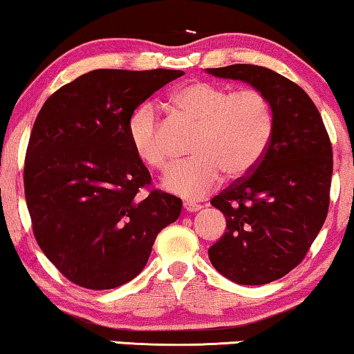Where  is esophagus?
<instances>
[{
  "label": "esophagus",
  "instance_id": "34e87169",
  "mask_svg": "<svg viewBox=\"0 0 354 354\" xmlns=\"http://www.w3.org/2000/svg\"><path fill=\"white\" fill-rule=\"evenodd\" d=\"M184 209L187 211V213H195V211H198V209H202V205H198V203H194V202H184Z\"/></svg>",
  "mask_w": 354,
  "mask_h": 354
}]
</instances>
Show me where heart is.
Instances as JSON below:
<instances>
[{
    "label": "heart",
    "instance_id": "heart-1",
    "mask_svg": "<svg viewBox=\"0 0 354 354\" xmlns=\"http://www.w3.org/2000/svg\"><path fill=\"white\" fill-rule=\"evenodd\" d=\"M167 108L178 118L197 124L191 154L163 179L171 194L198 200L214 191L229 178H241L254 170L270 145L273 109L257 88L227 87L208 81H189L176 87L167 98ZM127 135L131 149L141 162L165 171L171 159L159 133V119L149 103L130 114Z\"/></svg>",
    "mask_w": 354,
    "mask_h": 354
}]
</instances>
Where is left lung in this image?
Masks as SVG:
<instances>
[{"label":"left lung","mask_w":354,"mask_h":354,"mask_svg":"<svg viewBox=\"0 0 354 354\" xmlns=\"http://www.w3.org/2000/svg\"><path fill=\"white\" fill-rule=\"evenodd\" d=\"M261 91L273 109V135L250 175L211 198L225 216L224 235L208 256L221 275L239 284H266L297 267L329 209L332 146L312 98L268 68H207Z\"/></svg>","instance_id":"obj_1"}]
</instances>
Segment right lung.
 Here are the masks:
<instances>
[{
	"label": "right lung",
	"mask_w": 354,
	"mask_h": 354,
	"mask_svg": "<svg viewBox=\"0 0 354 354\" xmlns=\"http://www.w3.org/2000/svg\"><path fill=\"white\" fill-rule=\"evenodd\" d=\"M176 70H93L42 104L25 156L24 184L33 234L63 277L113 289L143 270L156 236L183 202L157 191L131 149L130 114Z\"/></svg>",
	"instance_id": "add662e5"
}]
</instances>
